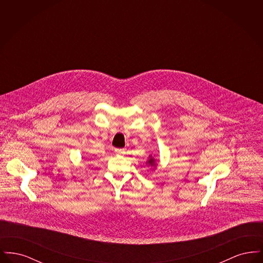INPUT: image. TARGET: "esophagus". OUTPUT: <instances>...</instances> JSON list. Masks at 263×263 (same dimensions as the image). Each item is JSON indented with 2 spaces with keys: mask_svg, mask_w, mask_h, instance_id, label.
<instances>
[{
  "mask_svg": "<svg viewBox=\"0 0 263 263\" xmlns=\"http://www.w3.org/2000/svg\"><path fill=\"white\" fill-rule=\"evenodd\" d=\"M115 154L116 155H123V154H125V151H124V149H115Z\"/></svg>",
  "mask_w": 263,
  "mask_h": 263,
  "instance_id": "1",
  "label": "esophagus"
}]
</instances>
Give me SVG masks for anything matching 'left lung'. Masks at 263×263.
I'll use <instances>...</instances> for the list:
<instances>
[{
	"label": "left lung",
	"mask_w": 263,
	"mask_h": 263,
	"mask_svg": "<svg viewBox=\"0 0 263 263\" xmlns=\"http://www.w3.org/2000/svg\"><path fill=\"white\" fill-rule=\"evenodd\" d=\"M149 163H150L151 165H155L156 164L155 162H154V159H152V158H151L150 161H149Z\"/></svg>",
	"instance_id": "obj_1"
}]
</instances>
